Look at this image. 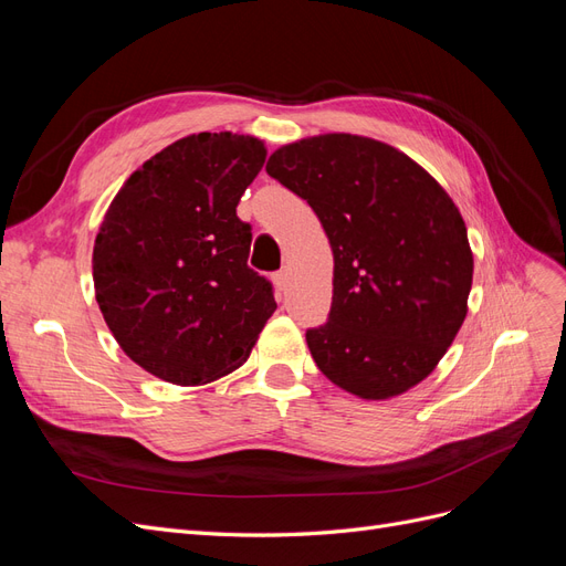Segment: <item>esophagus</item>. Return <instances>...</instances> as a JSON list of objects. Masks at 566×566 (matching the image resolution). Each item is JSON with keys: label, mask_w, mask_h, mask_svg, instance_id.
Returning <instances> with one entry per match:
<instances>
[{"label": "esophagus", "mask_w": 566, "mask_h": 566, "mask_svg": "<svg viewBox=\"0 0 566 566\" xmlns=\"http://www.w3.org/2000/svg\"><path fill=\"white\" fill-rule=\"evenodd\" d=\"M273 283H276L279 290H285L287 287V269H281L273 273Z\"/></svg>", "instance_id": "esophagus-1"}]
</instances>
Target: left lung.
<instances>
[{"label":"left lung","instance_id":"1","mask_svg":"<svg viewBox=\"0 0 566 566\" xmlns=\"http://www.w3.org/2000/svg\"><path fill=\"white\" fill-rule=\"evenodd\" d=\"M266 172L310 202L333 248L328 321L306 331L321 373L361 399L424 380L468 314L472 250L449 193L397 148L323 134Z\"/></svg>","mask_w":566,"mask_h":566}]
</instances>
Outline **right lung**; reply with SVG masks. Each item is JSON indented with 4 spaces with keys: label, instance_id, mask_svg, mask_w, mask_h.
<instances>
[{
    "label": "right lung",
    "instance_id": "right-lung-1",
    "mask_svg": "<svg viewBox=\"0 0 566 566\" xmlns=\"http://www.w3.org/2000/svg\"><path fill=\"white\" fill-rule=\"evenodd\" d=\"M266 148L231 132L184 136L119 188L94 243V287L117 345L156 378L208 385L243 366L273 285L248 266L235 214Z\"/></svg>",
    "mask_w": 566,
    "mask_h": 566
}]
</instances>
